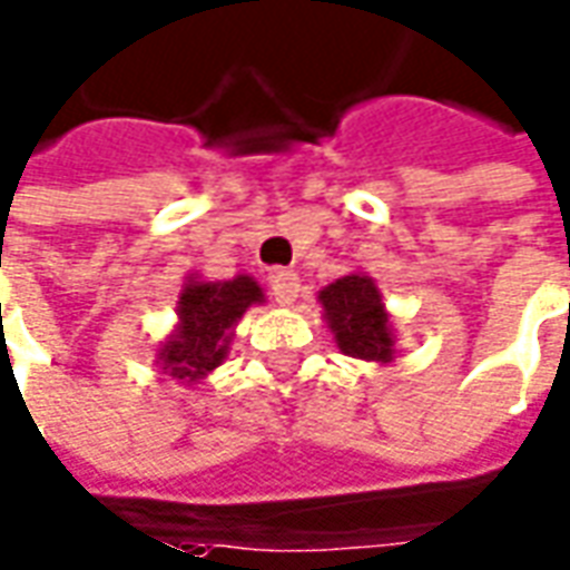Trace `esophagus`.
<instances>
[{
	"instance_id": "34e87169",
	"label": "esophagus",
	"mask_w": 570,
	"mask_h": 570,
	"mask_svg": "<svg viewBox=\"0 0 570 570\" xmlns=\"http://www.w3.org/2000/svg\"><path fill=\"white\" fill-rule=\"evenodd\" d=\"M271 296L277 305H293L299 296V277L293 271L277 268L271 274Z\"/></svg>"
}]
</instances>
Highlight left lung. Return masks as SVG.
Masks as SVG:
<instances>
[{"mask_svg":"<svg viewBox=\"0 0 570 570\" xmlns=\"http://www.w3.org/2000/svg\"><path fill=\"white\" fill-rule=\"evenodd\" d=\"M324 321L334 334L343 355L390 365L396 358V331L393 317L383 305L377 281L365 271H352L317 293Z\"/></svg>","mask_w":570,"mask_h":570,"instance_id":"left-lung-1","label":"left lung"}]
</instances>
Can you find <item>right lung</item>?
I'll return each mask as SVG.
<instances>
[{"label": "right lung", "mask_w": 570, "mask_h": 570, "mask_svg": "<svg viewBox=\"0 0 570 570\" xmlns=\"http://www.w3.org/2000/svg\"><path fill=\"white\" fill-rule=\"evenodd\" d=\"M262 302L265 289L249 274H236L230 281L189 274L177 296V324L155 350L158 371L187 386L208 377L224 365L239 317Z\"/></svg>", "instance_id": "1"}]
</instances>
